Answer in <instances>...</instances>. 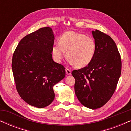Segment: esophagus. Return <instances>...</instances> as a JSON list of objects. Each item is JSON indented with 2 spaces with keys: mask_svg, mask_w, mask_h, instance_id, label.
Masks as SVG:
<instances>
[{
  "mask_svg": "<svg viewBox=\"0 0 131 131\" xmlns=\"http://www.w3.org/2000/svg\"><path fill=\"white\" fill-rule=\"evenodd\" d=\"M66 74H67V75H70L71 74V70H70L68 69H66Z\"/></svg>",
  "mask_w": 131,
  "mask_h": 131,
  "instance_id": "1",
  "label": "esophagus"
}]
</instances>
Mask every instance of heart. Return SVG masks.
Returning a JSON list of instances; mask_svg holds the SVG:
<instances>
[{"instance_id":"1","label":"heart","mask_w":131,"mask_h":131,"mask_svg":"<svg viewBox=\"0 0 131 131\" xmlns=\"http://www.w3.org/2000/svg\"><path fill=\"white\" fill-rule=\"evenodd\" d=\"M96 44L94 39L82 33L67 31L58 39V43L52 48L53 57L58 63L66 56L71 65L78 68L86 67L92 61L95 53Z\"/></svg>"}]
</instances>
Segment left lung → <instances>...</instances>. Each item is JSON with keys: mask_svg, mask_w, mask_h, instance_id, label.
<instances>
[{"mask_svg": "<svg viewBox=\"0 0 131 131\" xmlns=\"http://www.w3.org/2000/svg\"><path fill=\"white\" fill-rule=\"evenodd\" d=\"M96 44L94 58L86 67L71 73L75 78L76 95L84 106L96 109L105 104L114 94L121 76L122 62L117 46L111 37L92 31Z\"/></svg>", "mask_w": 131, "mask_h": 131, "instance_id": "8db88e82", "label": "left lung"}]
</instances>
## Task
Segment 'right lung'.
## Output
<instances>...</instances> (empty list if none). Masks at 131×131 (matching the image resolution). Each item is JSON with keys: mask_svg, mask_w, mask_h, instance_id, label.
<instances>
[{"mask_svg": "<svg viewBox=\"0 0 131 131\" xmlns=\"http://www.w3.org/2000/svg\"><path fill=\"white\" fill-rule=\"evenodd\" d=\"M55 36L51 27L41 28L26 36L12 57V69L21 98L37 108L53 101V86L66 76L65 68L53 61L52 48Z\"/></svg>", "mask_w": 131, "mask_h": 131, "instance_id": "right-lung-1", "label": "right lung"}]
</instances>
